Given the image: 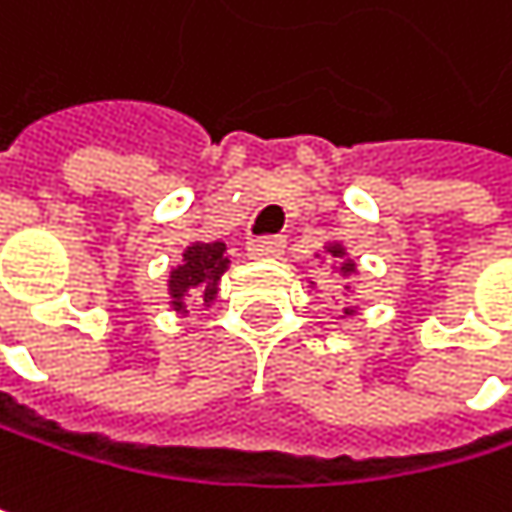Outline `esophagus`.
Here are the masks:
<instances>
[{
	"mask_svg": "<svg viewBox=\"0 0 512 512\" xmlns=\"http://www.w3.org/2000/svg\"><path fill=\"white\" fill-rule=\"evenodd\" d=\"M246 252H249V257H255V260L278 257L284 252V237H260V240H252Z\"/></svg>",
	"mask_w": 512,
	"mask_h": 512,
	"instance_id": "34e87169",
	"label": "esophagus"
}]
</instances>
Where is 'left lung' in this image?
Wrapping results in <instances>:
<instances>
[{
    "instance_id": "left-lung-1",
    "label": "left lung",
    "mask_w": 512,
    "mask_h": 512,
    "mask_svg": "<svg viewBox=\"0 0 512 512\" xmlns=\"http://www.w3.org/2000/svg\"><path fill=\"white\" fill-rule=\"evenodd\" d=\"M323 249H326V255L335 260V263H332V275H335V278H338V284L344 287V296H350V293L356 290V287H353V278L358 275L356 260H350V257H347V246H344V243H338V240L326 243ZM314 257H320V255H314ZM308 284H314V281H308ZM353 314H356V305H347V308H344V314H341V320H344V317H353Z\"/></svg>"
}]
</instances>
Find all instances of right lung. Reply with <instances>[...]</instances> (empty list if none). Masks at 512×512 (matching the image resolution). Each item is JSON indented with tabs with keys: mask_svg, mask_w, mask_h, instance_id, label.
I'll return each instance as SVG.
<instances>
[{
	"mask_svg": "<svg viewBox=\"0 0 512 512\" xmlns=\"http://www.w3.org/2000/svg\"><path fill=\"white\" fill-rule=\"evenodd\" d=\"M228 269L222 240H192L177 266L168 272V305L174 314H186L192 299H201L207 308L219 296V281Z\"/></svg>",
	"mask_w": 512,
	"mask_h": 512,
	"instance_id": "right-lung-1",
	"label": "right lung"
}]
</instances>
